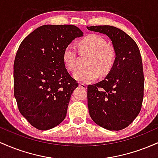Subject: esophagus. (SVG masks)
I'll return each mask as SVG.
<instances>
[{
    "instance_id": "34e87169",
    "label": "esophagus",
    "mask_w": 158,
    "mask_h": 158,
    "mask_svg": "<svg viewBox=\"0 0 158 158\" xmlns=\"http://www.w3.org/2000/svg\"><path fill=\"white\" fill-rule=\"evenodd\" d=\"M79 87H81L83 89H87V85L84 84V83H80V84H79Z\"/></svg>"
}]
</instances>
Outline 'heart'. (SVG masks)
Wrapping results in <instances>:
<instances>
[{
  "instance_id": "obj_1",
  "label": "heart",
  "mask_w": 158,
  "mask_h": 158,
  "mask_svg": "<svg viewBox=\"0 0 158 158\" xmlns=\"http://www.w3.org/2000/svg\"><path fill=\"white\" fill-rule=\"evenodd\" d=\"M79 48L83 54H90L88 59L87 68L79 70L73 74L76 80L88 83L97 80L99 73L102 76L108 74L113 68L116 59L114 49L108 44L104 38L97 34H90L79 42ZM63 61L67 69L73 72L77 68V55L75 48L68 45L62 55Z\"/></svg>"
}]
</instances>
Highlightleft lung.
<instances>
[{"mask_svg": "<svg viewBox=\"0 0 158 158\" xmlns=\"http://www.w3.org/2000/svg\"><path fill=\"white\" fill-rule=\"evenodd\" d=\"M111 40L116 59L102 81L88 86V106L96 124L110 131H119L133 122L140 111L144 76L140 52L129 35L115 27H87Z\"/></svg>", "mask_w": 158, "mask_h": 158, "instance_id": "1", "label": "left lung"}]
</instances>
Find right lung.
I'll list each match as a JSON object with an SVG mask.
<instances>
[{"mask_svg": "<svg viewBox=\"0 0 158 158\" xmlns=\"http://www.w3.org/2000/svg\"><path fill=\"white\" fill-rule=\"evenodd\" d=\"M83 36L74 25H43L23 40L14 61V95L20 113L39 130L64 120L78 82L68 73L63 51Z\"/></svg>", "mask_w": 158, "mask_h": 158, "instance_id": "add662e5", "label": "right lung"}]
</instances>
